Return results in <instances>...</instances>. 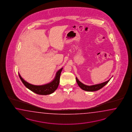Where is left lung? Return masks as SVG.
Wrapping results in <instances>:
<instances>
[{"label": "left lung", "instance_id": "obj_1", "mask_svg": "<svg viewBox=\"0 0 132 132\" xmlns=\"http://www.w3.org/2000/svg\"><path fill=\"white\" fill-rule=\"evenodd\" d=\"M110 79H109L108 81L104 82H102L101 84H100L93 85L92 86H88V85H86L85 84H83L82 83H81V81H79L77 78L76 77V80L77 83L78 85L80 87L81 89L85 90V91H87V92H94V91H96V90L101 89L102 87H104L106 84H107L108 83V82L110 81Z\"/></svg>", "mask_w": 132, "mask_h": 132}]
</instances>
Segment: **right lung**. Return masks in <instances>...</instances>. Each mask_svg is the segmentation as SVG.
I'll use <instances>...</instances> for the list:
<instances>
[{
  "label": "right lung",
  "instance_id": "obj_1",
  "mask_svg": "<svg viewBox=\"0 0 132 132\" xmlns=\"http://www.w3.org/2000/svg\"><path fill=\"white\" fill-rule=\"evenodd\" d=\"M63 68L59 69L56 73V75L52 81L50 83L42 85H34L30 84L24 80L19 73V76L22 83L31 91L39 95H46L54 93L57 88L59 85L60 76Z\"/></svg>",
  "mask_w": 132,
  "mask_h": 132
}]
</instances>
